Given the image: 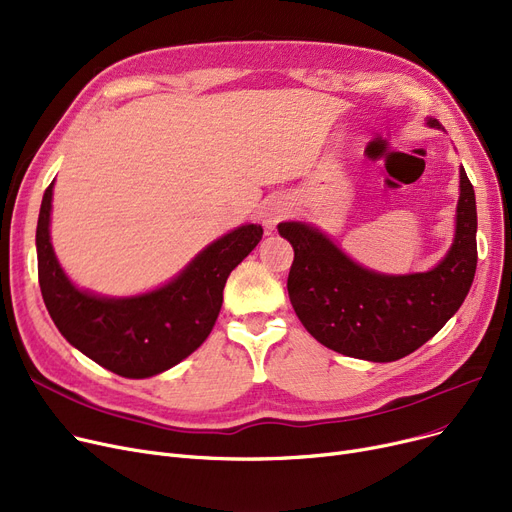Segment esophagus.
Instances as JSON below:
<instances>
[{"mask_svg": "<svg viewBox=\"0 0 512 512\" xmlns=\"http://www.w3.org/2000/svg\"><path fill=\"white\" fill-rule=\"evenodd\" d=\"M288 213H290L288 199L278 195V197L265 199V203L261 205V211H259V218L267 230H274L278 226V222H282Z\"/></svg>", "mask_w": 512, "mask_h": 512, "instance_id": "obj_1", "label": "esophagus"}]
</instances>
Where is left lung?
I'll return each instance as SVG.
<instances>
[{"label": "left lung", "mask_w": 512, "mask_h": 512, "mask_svg": "<svg viewBox=\"0 0 512 512\" xmlns=\"http://www.w3.org/2000/svg\"><path fill=\"white\" fill-rule=\"evenodd\" d=\"M427 126L442 128L434 118ZM459 178L452 245L427 272H375L315 224H278L294 251L288 297L317 342L346 357L390 363L417 351L459 311L477 267L475 191L463 166Z\"/></svg>", "instance_id": "1"}]
</instances>
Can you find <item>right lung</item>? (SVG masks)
<instances>
[{
  "label": "right lung",
  "instance_id": "1",
  "mask_svg": "<svg viewBox=\"0 0 512 512\" xmlns=\"http://www.w3.org/2000/svg\"><path fill=\"white\" fill-rule=\"evenodd\" d=\"M53 182L41 201L35 240L41 294L60 334L97 365L130 380L153 378L195 353L220 315L230 272L259 245L263 228L242 224L215 238L153 290L107 297L76 286L53 251Z\"/></svg>",
  "mask_w": 512,
  "mask_h": 512
}]
</instances>
